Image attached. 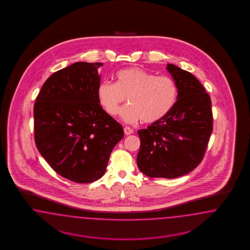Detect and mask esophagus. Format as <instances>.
Listing matches in <instances>:
<instances>
[{
  "label": "esophagus",
  "mask_w": 250,
  "mask_h": 250,
  "mask_svg": "<svg viewBox=\"0 0 250 250\" xmlns=\"http://www.w3.org/2000/svg\"><path fill=\"white\" fill-rule=\"evenodd\" d=\"M124 132H125V134L126 136H129V135H131L134 131H133V129L130 128L129 126H125V127L124 128Z\"/></svg>",
  "instance_id": "obj_1"
}]
</instances>
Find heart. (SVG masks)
<instances>
[{
  "mask_svg": "<svg viewBox=\"0 0 250 250\" xmlns=\"http://www.w3.org/2000/svg\"><path fill=\"white\" fill-rule=\"evenodd\" d=\"M115 83L103 82L97 88L99 103L107 114L116 115L127 98L129 104L121 111L128 124L143 120L153 124L163 119L173 108L178 97L174 81L167 76H156L143 68H124L115 75Z\"/></svg>",
  "mask_w": 250,
  "mask_h": 250,
  "instance_id": "1",
  "label": "heart"
}]
</instances>
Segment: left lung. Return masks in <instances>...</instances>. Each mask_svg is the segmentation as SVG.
<instances>
[{
	"instance_id": "1",
	"label": "left lung",
	"mask_w": 250,
	"mask_h": 250,
	"mask_svg": "<svg viewBox=\"0 0 250 250\" xmlns=\"http://www.w3.org/2000/svg\"><path fill=\"white\" fill-rule=\"evenodd\" d=\"M166 68L177 86V101L163 119L137 131L136 163L150 178L174 179L193 170L205 156L212 131V103L191 73L173 64Z\"/></svg>"
}]
</instances>
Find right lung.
I'll return each mask as SVG.
<instances>
[{
  "label": "right lung",
  "instance_id": "obj_1",
  "mask_svg": "<svg viewBox=\"0 0 250 250\" xmlns=\"http://www.w3.org/2000/svg\"><path fill=\"white\" fill-rule=\"evenodd\" d=\"M102 66L76 62L55 72L34 106L38 151L58 174L78 183L104 174L111 152L124 137L121 125L99 103Z\"/></svg>",
  "mask_w": 250,
  "mask_h": 250
}]
</instances>
